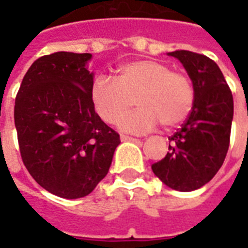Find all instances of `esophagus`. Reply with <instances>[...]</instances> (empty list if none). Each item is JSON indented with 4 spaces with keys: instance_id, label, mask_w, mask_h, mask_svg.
<instances>
[{
    "instance_id": "obj_1",
    "label": "esophagus",
    "mask_w": 248,
    "mask_h": 248,
    "mask_svg": "<svg viewBox=\"0 0 248 248\" xmlns=\"http://www.w3.org/2000/svg\"><path fill=\"white\" fill-rule=\"evenodd\" d=\"M121 140H122V141H138V139L128 135H121Z\"/></svg>"
}]
</instances>
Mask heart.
Listing matches in <instances>:
<instances>
[{"mask_svg": "<svg viewBox=\"0 0 248 248\" xmlns=\"http://www.w3.org/2000/svg\"><path fill=\"white\" fill-rule=\"evenodd\" d=\"M137 100L140 109L121 119ZM91 101L107 124L118 121L121 128L148 132L161 124L173 128L184 122L194 104V86L188 75L172 71L159 60H134L117 69L116 79L97 77L91 87Z\"/></svg>", "mask_w": 248, "mask_h": 248, "instance_id": "1", "label": "heart"}]
</instances>
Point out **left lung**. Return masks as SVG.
I'll return each mask as SVG.
<instances>
[{"label": "left lung", "mask_w": 248, "mask_h": 248, "mask_svg": "<svg viewBox=\"0 0 248 248\" xmlns=\"http://www.w3.org/2000/svg\"><path fill=\"white\" fill-rule=\"evenodd\" d=\"M180 60L194 86L186 121L169 140V152L152 170L163 184L192 192L215 176L227 157L233 120V95L217 64L197 52H169Z\"/></svg>", "instance_id": "left-lung-1"}]
</instances>
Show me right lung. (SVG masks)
<instances>
[{
	"instance_id": "obj_1",
	"label": "right lung",
	"mask_w": 248,
	"mask_h": 248,
	"mask_svg": "<svg viewBox=\"0 0 248 248\" xmlns=\"http://www.w3.org/2000/svg\"><path fill=\"white\" fill-rule=\"evenodd\" d=\"M91 54L59 51L31 65L16 93L14 120L23 163L47 192L76 200L108 173L120 135L91 101Z\"/></svg>"
}]
</instances>
